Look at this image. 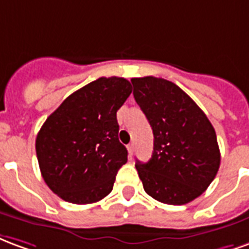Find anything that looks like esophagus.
Returning <instances> with one entry per match:
<instances>
[{
	"mask_svg": "<svg viewBox=\"0 0 249 249\" xmlns=\"http://www.w3.org/2000/svg\"><path fill=\"white\" fill-rule=\"evenodd\" d=\"M134 148H135V147H134V143H130V144L127 146V151H128V155H130V157L134 154Z\"/></svg>",
	"mask_w": 249,
	"mask_h": 249,
	"instance_id": "obj_1",
	"label": "esophagus"
}]
</instances>
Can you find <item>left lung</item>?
<instances>
[{"label":"left lung","mask_w":249,"mask_h":249,"mask_svg":"<svg viewBox=\"0 0 249 249\" xmlns=\"http://www.w3.org/2000/svg\"><path fill=\"white\" fill-rule=\"evenodd\" d=\"M131 82L154 134L151 159L135 164L143 188L160 203H190L206 191L220 166L215 128L175 83L155 77Z\"/></svg>","instance_id":"obj_1"}]
</instances>
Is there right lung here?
<instances>
[{
    "label": "right lung",
    "mask_w": 249,
    "mask_h": 249,
    "mask_svg": "<svg viewBox=\"0 0 249 249\" xmlns=\"http://www.w3.org/2000/svg\"><path fill=\"white\" fill-rule=\"evenodd\" d=\"M131 91L124 78H98L69 95L42 124L36 139L38 164L61 199L90 204L111 192L127 162L117 111Z\"/></svg>",
    "instance_id": "add662e5"
}]
</instances>
